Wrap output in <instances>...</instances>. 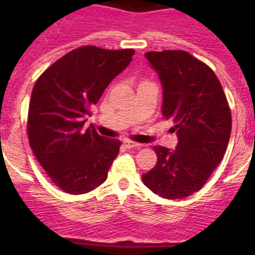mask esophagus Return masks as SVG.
<instances>
[{"instance_id": "obj_1", "label": "esophagus", "mask_w": 255, "mask_h": 255, "mask_svg": "<svg viewBox=\"0 0 255 255\" xmlns=\"http://www.w3.org/2000/svg\"><path fill=\"white\" fill-rule=\"evenodd\" d=\"M123 144H125L126 148H128V149H132V148H137V149H139L140 146H142V144L135 143V142H132V140H125V142H123Z\"/></svg>"}]
</instances>
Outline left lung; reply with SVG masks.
Instances as JSON below:
<instances>
[{
    "mask_svg": "<svg viewBox=\"0 0 255 255\" xmlns=\"http://www.w3.org/2000/svg\"><path fill=\"white\" fill-rule=\"evenodd\" d=\"M163 86L164 118L171 120L177 145L154 146L155 166L143 184L169 200L199 191L222 161L230 142L232 117L220 80L212 69L184 50L148 51Z\"/></svg>",
    "mask_w": 255,
    "mask_h": 255,
    "instance_id": "1",
    "label": "left lung"
}]
</instances>
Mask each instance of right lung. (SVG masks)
Wrapping results in <instances>:
<instances>
[{"mask_svg":"<svg viewBox=\"0 0 255 255\" xmlns=\"http://www.w3.org/2000/svg\"><path fill=\"white\" fill-rule=\"evenodd\" d=\"M134 54L86 45L50 65L33 87L28 111L29 145L51 181L64 192L86 194L107 179L121 142L82 129L92 105Z\"/></svg>","mask_w":255,"mask_h":255,"instance_id":"obj_1","label":"right lung"}]
</instances>
